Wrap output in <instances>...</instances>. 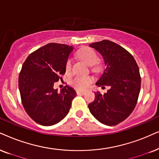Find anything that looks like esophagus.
Returning a JSON list of instances; mask_svg holds the SVG:
<instances>
[{
	"instance_id": "esophagus-1",
	"label": "esophagus",
	"mask_w": 159,
	"mask_h": 159,
	"mask_svg": "<svg viewBox=\"0 0 159 159\" xmlns=\"http://www.w3.org/2000/svg\"><path fill=\"white\" fill-rule=\"evenodd\" d=\"M76 93H77V94H78V95H84V94H86V92H84V91H80V90H77V91H76Z\"/></svg>"
}]
</instances>
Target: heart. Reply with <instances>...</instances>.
I'll list each match as a JSON object with an SVG mask.
<instances>
[{"mask_svg":"<svg viewBox=\"0 0 159 159\" xmlns=\"http://www.w3.org/2000/svg\"><path fill=\"white\" fill-rule=\"evenodd\" d=\"M77 56L78 58L83 60L88 65L92 66L93 71H98L99 67L96 65L98 61V56L94 50L89 48H84L78 51ZM72 70V60L68 59L66 63V70L70 72ZM93 81V78L88 75L76 76L71 80L70 84L76 89L84 90L89 87Z\"/></svg>","mask_w":159,"mask_h":159,"instance_id":"1","label":"heart"}]
</instances>
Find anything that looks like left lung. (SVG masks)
Returning a JSON list of instances; mask_svg holds the SVG:
<instances>
[{"label": "left lung", "mask_w": 159, "mask_h": 159, "mask_svg": "<svg viewBox=\"0 0 159 159\" xmlns=\"http://www.w3.org/2000/svg\"><path fill=\"white\" fill-rule=\"evenodd\" d=\"M101 54L106 68L96 85L109 86L107 92L94 93L95 98L88 107L98 121L106 125H116L124 121L137 103L141 77L134 56L125 48L110 40L89 45Z\"/></svg>", "instance_id": "obj_1"}]
</instances>
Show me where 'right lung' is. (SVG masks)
<instances>
[{
    "instance_id": "obj_1",
    "label": "right lung",
    "mask_w": 159,
    "mask_h": 159,
    "mask_svg": "<svg viewBox=\"0 0 159 159\" xmlns=\"http://www.w3.org/2000/svg\"><path fill=\"white\" fill-rule=\"evenodd\" d=\"M73 46L49 43L34 51L24 61L18 79L21 101L26 113L37 123L50 126L67 116L76 96L65 86L58 92L54 83L62 79Z\"/></svg>"
}]
</instances>
